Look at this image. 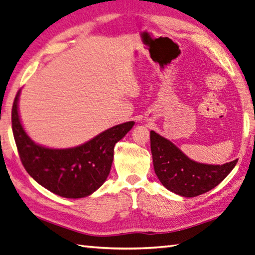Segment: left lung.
<instances>
[{
    "instance_id": "1",
    "label": "left lung",
    "mask_w": 255,
    "mask_h": 255,
    "mask_svg": "<svg viewBox=\"0 0 255 255\" xmlns=\"http://www.w3.org/2000/svg\"><path fill=\"white\" fill-rule=\"evenodd\" d=\"M150 147L159 180L168 190L187 198L200 196L217 187L238 162L233 160L221 166L196 162L153 130L150 131Z\"/></svg>"
}]
</instances>
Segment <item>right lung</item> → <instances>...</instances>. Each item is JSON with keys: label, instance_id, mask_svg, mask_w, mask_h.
<instances>
[{"label": "right lung", "instance_id": "right-lung-1", "mask_svg": "<svg viewBox=\"0 0 255 255\" xmlns=\"http://www.w3.org/2000/svg\"><path fill=\"white\" fill-rule=\"evenodd\" d=\"M18 95L19 91L12 107V130L25 170L41 186L64 198H84L96 191L111 171L115 144L134 123L117 125L75 148H45L24 131L17 113Z\"/></svg>", "mask_w": 255, "mask_h": 255}]
</instances>
